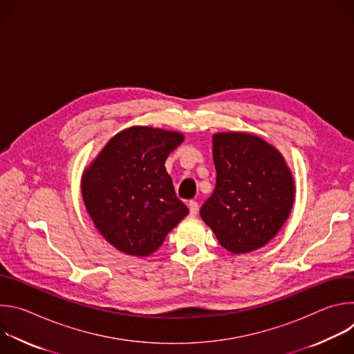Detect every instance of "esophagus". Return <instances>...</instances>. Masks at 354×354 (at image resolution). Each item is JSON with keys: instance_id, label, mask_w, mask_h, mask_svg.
<instances>
[{"instance_id": "1", "label": "esophagus", "mask_w": 354, "mask_h": 354, "mask_svg": "<svg viewBox=\"0 0 354 354\" xmlns=\"http://www.w3.org/2000/svg\"><path fill=\"white\" fill-rule=\"evenodd\" d=\"M187 207H189V214H190V217H196L197 213H198V205L196 203V201H189Z\"/></svg>"}]
</instances>
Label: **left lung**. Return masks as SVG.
Masks as SVG:
<instances>
[{
    "label": "left lung",
    "instance_id": "8db88e82",
    "mask_svg": "<svg viewBox=\"0 0 354 354\" xmlns=\"http://www.w3.org/2000/svg\"><path fill=\"white\" fill-rule=\"evenodd\" d=\"M216 189L200 216L231 254H249L273 239L288 218L295 185L280 151L242 131L213 136Z\"/></svg>",
    "mask_w": 354,
    "mask_h": 354
}]
</instances>
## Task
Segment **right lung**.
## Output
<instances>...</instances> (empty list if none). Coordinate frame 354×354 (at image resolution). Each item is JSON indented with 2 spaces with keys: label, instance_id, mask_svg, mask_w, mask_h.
<instances>
[{
  "label": "right lung",
  "instance_id": "1",
  "mask_svg": "<svg viewBox=\"0 0 354 354\" xmlns=\"http://www.w3.org/2000/svg\"><path fill=\"white\" fill-rule=\"evenodd\" d=\"M185 136L133 126L113 136L82 172L81 194L95 225L126 255L145 258L189 213L165 161Z\"/></svg>",
  "mask_w": 354,
  "mask_h": 354
}]
</instances>
